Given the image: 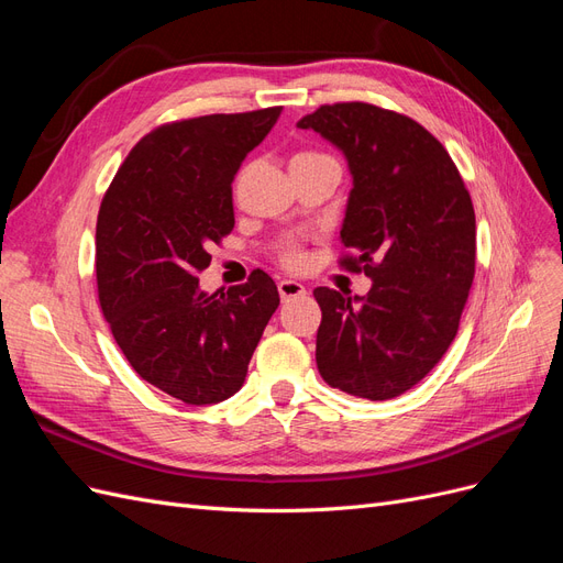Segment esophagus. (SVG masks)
Instances as JSON below:
<instances>
[{"label":"esophagus","mask_w":563,"mask_h":563,"mask_svg":"<svg viewBox=\"0 0 563 563\" xmlns=\"http://www.w3.org/2000/svg\"><path fill=\"white\" fill-rule=\"evenodd\" d=\"M279 298H282V302H288V300H294V298H300V296H305L308 291H305V286L302 284H298V282H291V279H284V282H279Z\"/></svg>","instance_id":"34e87169"}]
</instances>
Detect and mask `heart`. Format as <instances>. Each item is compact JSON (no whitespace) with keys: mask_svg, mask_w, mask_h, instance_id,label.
I'll list each match as a JSON object with an SVG mask.
<instances>
[{"mask_svg":"<svg viewBox=\"0 0 563 563\" xmlns=\"http://www.w3.org/2000/svg\"><path fill=\"white\" fill-rule=\"evenodd\" d=\"M302 157H319V155H317V152H302V155H296L294 159H302ZM286 261L288 263H298L300 261V253L296 249H288L286 251Z\"/></svg>","mask_w":563,"mask_h":563,"instance_id":"1","label":"heart"}]
</instances>
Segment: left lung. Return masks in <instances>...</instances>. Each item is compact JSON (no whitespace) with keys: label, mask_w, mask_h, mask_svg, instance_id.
<instances>
[{"label":"left lung","mask_w":563,"mask_h":563,"mask_svg":"<svg viewBox=\"0 0 563 563\" xmlns=\"http://www.w3.org/2000/svg\"><path fill=\"white\" fill-rule=\"evenodd\" d=\"M298 129L343 152L352 176L340 242L366 296L314 288L317 368L354 397L385 401L446 354L474 279V207L453 159L413 119L368 103L321 106Z\"/></svg>","instance_id":"8db88e82"}]
</instances>
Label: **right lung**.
<instances>
[{
  "label": "right lung",
  "instance_id": "right-lung-1",
  "mask_svg": "<svg viewBox=\"0 0 563 563\" xmlns=\"http://www.w3.org/2000/svg\"><path fill=\"white\" fill-rule=\"evenodd\" d=\"M282 108L207 114L150 131L103 197L96 225L98 298L143 380L185 404L230 399L279 308L263 269L228 294L199 288L209 246L234 228L232 180Z\"/></svg>",
  "mask_w": 563,
  "mask_h": 563
}]
</instances>
